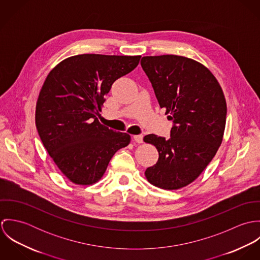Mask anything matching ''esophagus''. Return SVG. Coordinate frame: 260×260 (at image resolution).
Masks as SVG:
<instances>
[{
  "mask_svg": "<svg viewBox=\"0 0 260 260\" xmlns=\"http://www.w3.org/2000/svg\"><path fill=\"white\" fill-rule=\"evenodd\" d=\"M133 139L137 142V143H143V135H134Z\"/></svg>",
  "mask_w": 260,
  "mask_h": 260,
  "instance_id": "1",
  "label": "esophagus"
}]
</instances>
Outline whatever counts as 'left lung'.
<instances>
[{
	"instance_id": "obj_1",
	"label": "left lung",
	"mask_w": 260,
	"mask_h": 260,
	"mask_svg": "<svg viewBox=\"0 0 260 260\" xmlns=\"http://www.w3.org/2000/svg\"><path fill=\"white\" fill-rule=\"evenodd\" d=\"M141 66L173 122L169 139L144 137L159 153L145 176L159 188L179 189L202 173L221 145L227 113L222 89L205 66L182 56H146Z\"/></svg>"
}]
</instances>
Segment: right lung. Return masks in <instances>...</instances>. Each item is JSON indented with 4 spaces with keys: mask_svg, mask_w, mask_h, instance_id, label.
Returning <instances> with one entry per match:
<instances>
[{
    "mask_svg": "<svg viewBox=\"0 0 260 260\" xmlns=\"http://www.w3.org/2000/svg\"><path fill=\"white\" fill-rule=\"evenodd\" d=\"M141 56L77 55L47 76L36 105V127L44 147L75 184L101 179L113 155L130 135L98 121L112 84L133 71Z\"/></svg>",
    "mask_w": 260,
    "mask_h": 260,
    "instance_id": "right-lung-1",
    "label": "right lung"
}]
</instances>
